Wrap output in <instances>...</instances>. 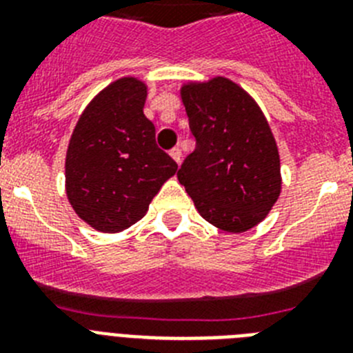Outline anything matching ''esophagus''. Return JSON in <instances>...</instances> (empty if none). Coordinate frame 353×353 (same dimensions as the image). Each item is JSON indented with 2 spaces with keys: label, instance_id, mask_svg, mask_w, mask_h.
<instances>
[{
  "label": "esophagus",
  "instance_id": "34e87169",
  "mask_svg": "<svg viewBox=\"0 0 353 353\" xmlns=\"http://www.w3.org/2000/svg\"><path fill=\"white\" fill-rule=\"evenodd\" d=\"M170 155H171V159H173V161L176 162V164H180V161H182V152H180L179 146H174V148H171L170 150Z\"/></svg>",
  "mask_w": 353,
  "mask_h": 353
}]
</instances>
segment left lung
<instances>
[{"label":"left lung","mask_w":353,"mask_h":353,"mask_svg":"<svg viewBox=\"0 0 353 353\" xmlns=\"http://www.w3.org/2000/svg\"><path fill=\"white\" fill-rule=\"evenodd\" d=\"M180 99L196 148L176 176L196 210L223 232L258 226L283 187L279 150L263 111L223 76L185 81Z\"/></svg>","instance_id":"1"}]
</instances>
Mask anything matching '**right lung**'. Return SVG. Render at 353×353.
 I'll return each instance as SVG.
<instances>
[{
    "label": "right lung",
    "mask_w": 353,
    "mask_h": 353,
    "mask_svg": "<svg viewBox=\"0 0 353 353\" xmlns=\"http://www.w3.org/2000/svg\"><path fill=\"white\" fill-rule=\"evenodd\" d=\"M146 95L145 81L120 77L93 97L72 130L65 194L97 232L118 233L138 223L179 170L155 145V127L143 113Z\"/></svg>",
    "instance_id": "right-lung-1"
}]
</instances>
